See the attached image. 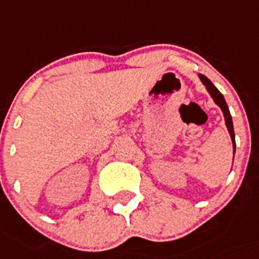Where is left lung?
I'll return each instance as SVG.
<instances>
[{
  "mask_svg": "<svg viewBox=\"0 0 259 259\" xmlns=\"http://www.w3.org/2000/svg\"><path fill=\"white\" fill-rule=\"evenodd\" d=\"M199 78L200 80H202V83L206 85L207 91H208V93L211 94V97L213 98V101L216 102V105L220 106V108L222 110V112H224V116H225V122H226V126H228V130L229 133H230V137H231V141H233V146H234V154H235V133H234V126H233V118H231V115H230V111H229V107L228 105H226V101H225L224 96H222L221 93H220L219 89L216 88V87L213 85V84L211 83V80H209L207 76H204V75L199 74Z\"/></svg>",
  "mask_w": 259,
  "mask_h": 259,
  "instance_id": "obj_1",
  "label": "left lung"
}]
</instances>
